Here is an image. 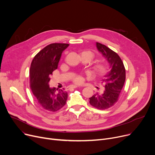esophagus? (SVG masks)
<instances>
[{"instance_id":"obj_1","label":"esophagus","mask_w":155,"mask_h":155,"mask_svg":"<svg viewBox=\"0 0 155 155\" xmlns=\"http://www.w3.org/2000/svg\"><path fill=\"white\" fill-rule=\"evenodd\" d=\"M78 86H76V85H72L69 87V89H75V88H77Z\"/></svg>"}]
</instances>
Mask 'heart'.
I'll list each match as a JSON object with an SVG mask.
<instances>
[{
    "label": "heart",
    "mask_w": 155,
    "mask_h": 155,
    "mask_svg": "<svg viewBox=\"0 0 155 155\" xmlns=\"http://www.w3.org/2000/svg\"><path fill=\"white\" fill-rule=\"evenodd\" d=\"M87 53H89L91 56L92 59L93 58L94 54L93 52H91V51H86ZM106 68L104 64H97L96 67H95V71L96 72V73L99 74V75H102L103 74L104 72H106ZM84 81V78L83 77L81 76V75H78L76 76L74 79H73V82L75 84H81L82 83H83Z\"/></svg>",
    "instance_id": "b5f03b06"
}]
</instances>
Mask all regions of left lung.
<instances>
[{
    "instance_id": "left-lung-1",
    "label": "left lung",
    "mask_w": 155,
    "mask_h": 155,
    "mask_svg": "<svg viewBox=\"0 0 155 155\" xmlns=\"http://www.w3.org/2000/svg\"><path fill=\"white\" fill-rule=\"evenodd\" d=\"M96 47L108 61L111 70L102 80L105 87L103 93L94 94L89 98V103L98 110H104L117 101L125 82L126 71L121 59L116 52L99 42H96Z\"/></svg>"
}]
</instances>
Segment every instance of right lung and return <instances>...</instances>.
<instances>
[{
	"label": "right lung",
	"mask_w": 155,
	"mask_h": 155,
	"mask_svg": "<svg viewBox=\"0 0 155 155\" xmlns=\"http://www.w3.org/2000/svg\"><path fill=\"white\" fill-rule=\"evenodd\" d=\"M68 46V44H51L36 54L31 62L30 87L38 103L45 110L55 112L66 103L68 93L64 89L51 88L49 82L62 52Z\"/></svg>",
	"instance_id": "right-lung-1"
}]
</instances>
